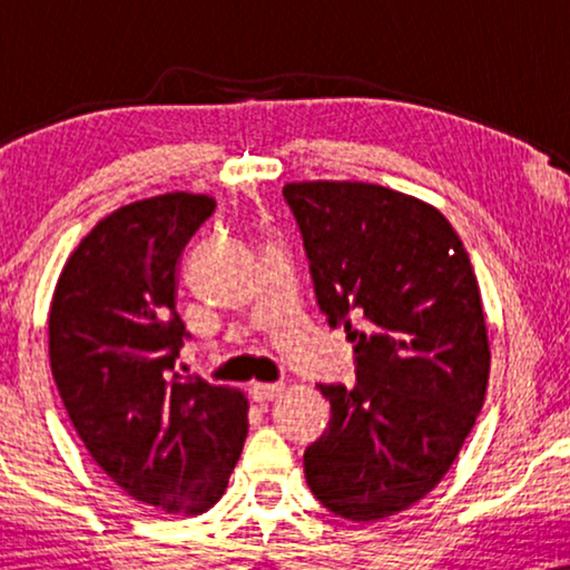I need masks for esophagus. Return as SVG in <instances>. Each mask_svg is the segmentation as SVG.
Instances as JSON below:
<instances>
[{
  "label": "esophagus",
  "mask_w": 570,
  "mask_h": 570,
  "mask_svg": "<svg viewBox=\"0 0 570 570\" xmlns=\"http://www.w3.org/2000/svg\"><path fill=\"white\" fill-rule=\"evenodd\" d=\"M283 384H252L248 394H252L254 402H272L283 394Z\"/></svg>",
  "instance_id": "34e87169"
}]
</instances>
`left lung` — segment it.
I'll use <instances>...</instances> for the list:
<instances>
[{
    "label": "left lung",
    "mask_w": 570,
    "mask_h": 570,
    "mask_svg": "<svg viewBox=\"0 0 570 570\" xmlns=\"http://www.w3.org/2000/svg\"><path fill=\"white\" fill-rule=\"evenodd\" d=\"M283 197L318 308L345 326L357 363L355 386L318 384L332 420L303 454L306 482L334 517H394L443 480L485 402L490 342L478 277L446 217L410 194L298 181Z\"/></svg>",
    "instance_id": "left-lung-1"
}]
</instances>
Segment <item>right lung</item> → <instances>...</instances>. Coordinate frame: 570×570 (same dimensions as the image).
<instances>
[{"label":"right lung","mask_w":570,"mask_h":570,"mask_svg":"<svg viewBox=\"0 0 570 570\" xmlns=\"http://www.w3.org/2000/svg\"><path fill=\"white\" fill-rule=\"evenodd\" d=\"M215 213L174 191L106 215L61 269L49 357L61 402L96 464L135 501L197 517L220 501L248 433V400L174 373L186 326L178 259Z\"/></svg>","instance_id":"right-lung-1"}]
</instances>
